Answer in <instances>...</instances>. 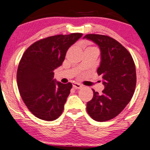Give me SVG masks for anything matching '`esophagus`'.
<instances>
[{
	"instance_id": "esophagus-1",
	"label": "esophagus",
	"mask_w": 150,
	"mask_h": 150,
	"mask_svg": "<svg viewBox=\"0 0 150 150\" xmlns=\"http://www.w3.org/2000/svg\"><path fill=\"white\" fill-rule=\"evenodd\" d=\"M73 87L75 89H81L82 87V85H80V84H79V83H77V82H73Z\"/></svg>"
}]
</instances>
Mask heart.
Segmentation results:
<instances>
[{
	"mask_svg": "<svg viewBox=\"0 0 150 150\" xmlns=\"http://www.w3.org/2000/svg\"><path fill=\"white\" fill-rule=\"evenodd\" d=\"M89 48H94V47H89Z\"/></svg>",
	"mask_w": 150,
	"mask_h": 150,
	"instance_id": "heart-1",
	"label": "heart"
}]
</instances>
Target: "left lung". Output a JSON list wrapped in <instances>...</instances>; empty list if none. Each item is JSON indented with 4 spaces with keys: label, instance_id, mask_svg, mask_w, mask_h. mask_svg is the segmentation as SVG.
<instances>
[{
    "label": "left lung",
    "instance_id": "obj_1",
    "mask_svg": "<svg viewBox=\"0 0 150 150\" xmlns=\"http://www.w3.org/2000/svg\"><path fill=\"white\" fill-rule=\"evenodd\" d=\"M83 39L95 43L101 51L97 73L103 78L102 94L94 92L87 102V111L92 119L104 122L118 116L130 102L136 85L135 65L131 55L113 38L87 34Z\"/></svg>",
    "mask_w": 150,
    "mask_h": 150
}]
</instances>
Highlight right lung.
Returning <instances> with one entry per match:
<instances>
[{
    "mask_svg": "<svg viewBox=\"0 0 150 150\" xmlns=\"http://www.w3.org/2000/svg\"><path fill=\"white\" fill-rule=\"evenodd\" d=\"M82 36L81 33L56 35L37 41L22 55L17 72L20 95L37 118L51 121L63 113L72 84L53 79V70L61 66L67 51Z\"/></svg>",
    "mask_w": 150,
    "mask_h": 150,
    "instance_id": "obj_1",
    "label": "right lung"
}]
</instances>
